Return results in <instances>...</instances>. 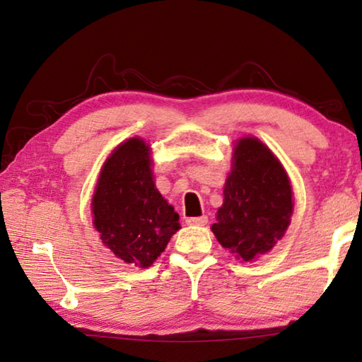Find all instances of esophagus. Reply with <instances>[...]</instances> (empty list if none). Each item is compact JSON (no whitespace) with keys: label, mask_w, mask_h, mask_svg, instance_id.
Instances as JSON below:
<instances>
[{"label":"esophagus","mask_w":362,"mask_h":362,"mask_svg":"<svg viewBox=\"0 0 362 362\" xmlns=\"http://www.w3.org/2000/svg\"><path fill=\"white\" fill-rule=\"evenodd\" d=\"M185 222H187V225L203 226V225H206L207 222H209V220H207L206 216H201V217H188V218H185Z\"/></svg>","instance_id":"obj_1"}]
</instances>
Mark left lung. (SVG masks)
<instances>
[{
  "label": "left lung",
  "instance_id": "8db88e82",
  "mask_svg": "<svg viewBox=\"0 0 362 362\" xmlns=\"http://www.w3.org/2000/svg\"><path fill=\"white\" fill-rule=\"evenodd\" d=\"M292 188L283 164L255 137L233 150L223 204L211 230L222 247L243 262L269 252L291 223Z\"/></svg>",
  "mask_w": 362,
  "mask_h": 362
}]
</instances>
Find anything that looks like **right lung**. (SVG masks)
<instances>
[{"instance_id": "right-lung-1", "label": "right lung", "mask_w": 362, "mask_h": 362, "mask_svg": "<svg viewBox=\"0 0 362 362\" xmlns=\"http://www.w3.org/2000/svg\"><path fill=\"white\" fill-rule=\"evenodd\" d=\"M150 145L134 137L107 158L93 196V223L122 262L146 268L180 228L174 211L153 182Z\"/></svg>"}]
</instances>
